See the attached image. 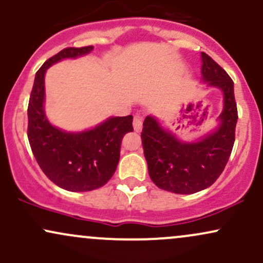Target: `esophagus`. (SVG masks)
Returning <instances> with one entry per match:
<instances>
[{
  "instance_id": "1",
  "label": "esophagus",
  "mask_w": 263,
  "mask_h": 263,
  "mask_svg": "<svg viewBox=\"0 0 263 263\" xmlns=\"http://www.w3.org/2000/svg\"><path fill=\"white\" fill-rule=\"evenodd\" d=\"M134 128L136 132H140L142 129V117L138 116V115H136L134 117Z\"/></svg>"
}]
</instances>
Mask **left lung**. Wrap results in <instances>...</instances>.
<instances>
[{
  "mask_svg": "<svg viewBox=\"0 0 263 263\" xmlns=\"http://www.w3.org/2000/svg\"><path fill=\"white\" fill-rule=\"evenodd\" d=\"M201 81L222 92L219 125L194 142L180 141L155 116H147L142 129V146L148 173L158 188L176 194H193L215 182L224 171L235 142L237 108L234 81L228 73L201 52Z\"/></svg>",
  "mask_w": 263,
  "mask_h": 263,
  "instance_id": "8db88e82",
  "label": "left lung"
}]
</instances>
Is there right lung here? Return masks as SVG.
I'll use <instances>...</instances> for the list:
<instances>
[{
  "label": "right lung",
  "instance_id": "add662e5",
  "mask_svg": "<svg viewBox=\"0 0 263 263\" xmlns=\"http://www.w3.org/2000/svg\"><path fill=\"white\" fill-rule=\"evenodd\" d=\"M92 49V45L65 48L48 59L35 73L28 104V141L35 161L54 184L69 192H90L105 185L119 164L123 136L134 129L131 115L108 117L95 127L81 132L64 131L47 119V70L60 60L86 55Z\"/></svg>",
  "mask_w": 263,
  "mask_h": 263
}]
</instances>
